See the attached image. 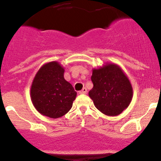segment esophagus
<instances>
[{"label": "esophagus", "mask_w": 161, "mask_h": 161, "mask_svg": "<svg viewBox=\"0 0 161 161\" xmlns=\"http://www.w3.org/2000/svg\"><path fill=\"white\" fill-rule=\"evenodd\" d=\"M80 94H85V93H87V89L86 88H83L79 92Z\"/></svg>", "instance_id": "1"}]
</instances>
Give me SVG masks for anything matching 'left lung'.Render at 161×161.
Listing matches in <instances>:
<instances>
[{
  "label": "left lung",
  "mask_w": 161,
  "mask_h": 161,
  "mask_svg": "<svg viewBox=\"0 0 161 161\" xmlns=\"http://www.w3.org/2000/svg\"><path fill=\"white\" fill-rule=\"evenodd\" d=\"M91 80L93 87L89 95L102 113L108 116H116L128 107L133 89L120 67L107 64L98 69H93Z\"/></svg>",
  "instance_id": "left-lung-1"
}]
</instances>
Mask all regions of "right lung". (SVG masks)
I'll list each match as a JSON object with an SVG mask.
<instances>
[{
	"mask_svg": "<svg viewBox=\"0 0 161 161\" xmlns=\"http://www.w3.org/2000/svg\"><path fill=\"white\" fill-rule=\"evenodd\" d=\"M64 69L58 62L42 65L35 75L31 97L35 109L42 115L57 119L71 109L76 92L64 77Z\"/></svg>",
	"mask_w": 161,
	"mask_h": 161,
	"instance_id": "1",
	"label": "right lung"
}]
</instances>
